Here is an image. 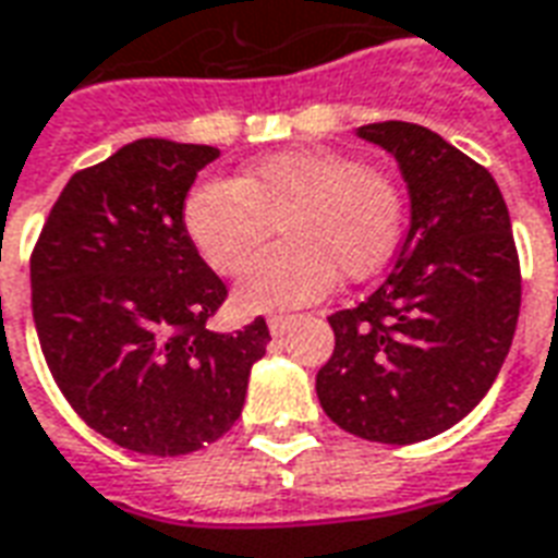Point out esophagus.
<instances>
[{"mask_svg": "<svg viewBox=\"0 0 558 558\" xmlns=\"http://www.w3.org/2000/svg\"><path fill=\"white\" fill-rule=\"evenodd\" d=\"M291 324H294V317H291V314H274V317H267V329H270V335H276V338L288 332Z\"/></svg>", "mask_w": 558, "mask_h": 558, "instance_id": "1", "label": "esophagus"}]
</instances>
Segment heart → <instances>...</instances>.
I'll use <instances>...</instances> for the list:
<instances>
[{
	"label": "heart",
	"instance_id": "b5f03b06",
	"mask_svg": "<svg viewBox=\"0 0 558 558\" xmlns=\"http://www.w3.org/2000/svg\"><path fill=\"white\" fill-rule=\"evenodd\" d=\"M182 217L217 274H238L279 226L282 246L246 267L238 303L250 312H282L329 294L338 274L364 279L379 270L403 232V194L391 175L353 155L288 149L234 182H199Z\"/></svg>",
	"mask_w": 558,
	"mask_h": 558
}]
</instances>
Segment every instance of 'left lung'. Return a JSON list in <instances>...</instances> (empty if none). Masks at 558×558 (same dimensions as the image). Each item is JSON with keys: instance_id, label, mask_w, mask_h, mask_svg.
<instances>
[{"instance_id": "8db88e82", "label": "left lung", "mask_w": 558, "mask_h": 558, "mask_svg": "<svg viewBox=\"0 0 558 558\" xmlns=\"http://www.w3.org/2000/svg\"><path fill=\"white\" fill-rule=\"evenodd\" d=\"M400 165L412 220L385 282L329 314L332 359L317 400L341 429L379 444L441 435L500 374L521 312V264L492 173L417 123L355 129Z\"/></svg>"}]
</instances>
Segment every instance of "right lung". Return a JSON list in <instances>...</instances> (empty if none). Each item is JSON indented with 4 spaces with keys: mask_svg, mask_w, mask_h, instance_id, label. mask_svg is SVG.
I'll return each instance as SVG.
<instances>
[{
    "mask_svg": "<svg viewBox=\"0 0 558 558\" xmlns=\"http://www.w3.org/2000/svg\"><path fill=\"white\" fill-rule=\"evenodd\" d=\"M220 149L141 137L75 173L32 255L46 364L78 417L144 456H184L241 417L264 317L205 329L223 279L184 229V196Z\"/></svg>",
    "mask_w": 558,
    "mask_h": 558,
    "instance_id": "add662e5",
    "label": "right lung"
}]
</instances>
